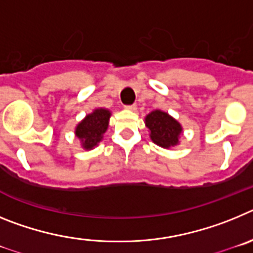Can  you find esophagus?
<instances>
[{"mask_svg":"<svg viewBox=\"0 0 253 253\" xmlns=\"http://www.w3.org/2000/svg\"><path fill=\"white\" fill-rule=\"evenodd\" d=\"M125 109H126V110H130V111H135L137 110V105H126V106H125Z\"/></svg>","mask_w":253,"mask_h":253,"instance_id":"1","label":"esophagus"}]
</instances>
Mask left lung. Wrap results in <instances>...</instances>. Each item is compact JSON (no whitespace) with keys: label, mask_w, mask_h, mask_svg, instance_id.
Returning a JSON list of instances; mask_svg holds the SVG:
<instances>
[{"label":"left lung","mask_w":253,"mask_h":253,"mask_svg":"<svg viewBox=\"0 0 253 253\" xmlns=\"http://www.w3.org/2000/svg\"><path fill=\"white\" fill-rule=\"evenodd\" d=\"M146 126L149 129L152 142L162 148L177 146L182 126L176 119L162 110H153L146 116Z\"/></svg>","instance_id":"8db88e82"}]
</instances>
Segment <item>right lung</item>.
Returning a JSON list of instances; mask_svg holds the SVG:
<instances>
[{"label":"right lung","instance_id":"obj_1","mask_svg":"<svg viewBox=\"0 0 253 253\" xmlns=\"http://www.w3.org/2000/svg\"><path fill=\"white\" fill-rule=\"evenodd\" d=\"M111 113L107 109H95L91 114L86 115L82 122L76 126L75 134L81 140L82 148L92 149L102 140L105 131L109 126V119Z\"/></svg>","mask_w":253,"mask_h":253}]
</instances>
